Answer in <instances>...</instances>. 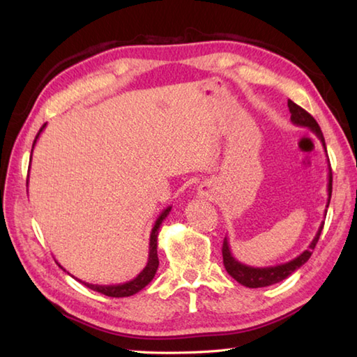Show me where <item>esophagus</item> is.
<instances>
[{
	"instance_id": "obj_1",
	"label": "esophagus",
	"mask_w": 357,
	"mask_h": 357,
	"mask_svg": "<svg viewBox=\"0 0 357 357\" xmlns=\"http://www.w3.org/2000/svg\"><path fill=\"white\" fill-rule=\"evenodd\" d=\"M198 192L201 198H211V188L208 184H201Z\"/></svg>"
}]
</instances>
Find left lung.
<instances>
[{"label":"left lung","instance_id":"8db88e82","mask_svg":"<svg viewBox=\"0 0 357 357\" xmlns=\"http://www.w3.org/2000/svg\"><path fill=\"white\" fill-rule=\"evenodd\" d=\"M288 109H290L291 113V123L296 126L301 127H308L312 130L317 139L321 141L324 151L327 153V147H325V139L319 124L316 123V119L310 115L308 112H305L302 107H299L298 104H294L291 100H288ZM328 158V155H327ZM328 161V159H327ZM327 190H328V199H327V208L330 206V199H331V190H333V174H331V167H330V161H328V184H327ZM327 216V210H325V215ZM324 229V221L321 222L319 230H317L316 236L313 238V241L310 242V245L307 247V250H304L299 256H296L294 259L288 261L285 264H279V265H271V267H250V265H245L239 262L238 259H234L231 252H230V244L227 236L224 238V244H222V257H224V267L227 270V273L234 279L238 280L241 285H245L248 288H261V287H268L273 284H278L280 280L287 279L293 273L301 268L304 265L310 256H312L313 250L319 241L321 231Z\"/></svg>","mask_w":357,"mask_h":357}]
</instances>
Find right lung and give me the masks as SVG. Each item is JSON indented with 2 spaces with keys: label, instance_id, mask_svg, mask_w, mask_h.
<instances>
[{
  "label": "right lung",
  "instance_id": "add662e5",
  "mask_svg": "<svg viewBox=\"0 0 357 357\" xmlns=\"http://www.w3.org/2000/svg\"><path fill=\"white\" fill-rule=\"evenodd\" d=\"M45 124L40 128V132H38L36 138L33 141V147L36 144V139L40 138L41 132L44 130ZM33 151V149H32ZM30 159H32V155H30ZM29 184V183H27ZM172 207H167L162 210V213L158 216L156 222L153 225V229H151V233H150V247H149V261H147V265L144 267V270L139 273L138 276H136L135 279L128 280V282H124V284H116V285H98V284H89V282H82V280H79L81 284H84L87 288H90V290L93 291H98L101 294H105V296H110V298H127V296H132L135 293L141 291L144 287L149 285L151 282V279L155 278L156 275V270H158V265H159V259H158V233H159V227H161L164 219L169 216ZM59 265V264H58ZM61 267V265H59ZM63 268V267H61ZM64 270V268H63ZM66 271V270H64ZM73 278V276H72Z\"/></svg>",
  "mask_w": 357,
  "mask_h": 357
}]
</instances>
